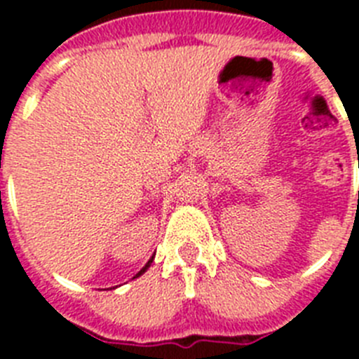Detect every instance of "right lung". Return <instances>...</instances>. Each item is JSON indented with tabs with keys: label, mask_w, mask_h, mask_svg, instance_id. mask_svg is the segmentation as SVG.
Listing matches in <instances>:
<instances>
[{
	"label": "right lung",
	"mask_w": 359,
	"mask_h": 359,
	"mask_svg": "<svg viewBox=\"0 0 359 359\" xmlns=\"http://www.w3.org/2000/svg\"><path fill=\"white\" fill-rule=\"evenodd\" d=\"M151 262H152V259H151V261H149V262H147V264H145V266H144V268H142V269H140V271H138V273H136V277H140V275H142V273H144L145 269H147V268H149V266H151ZM136 277H135V278H136Z\"/></svg>",
	"instance_id": "right-lung-1"
}]
</instances>
